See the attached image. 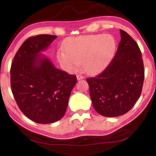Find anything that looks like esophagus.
<instances>
[{
	"label": "esophagus",
	"mask_w": 156,
	"mask_h": 156,
	"mask_svg": "<svg viewBox=\"0 0 156 156\" xmlns=\"http://www.w3.org/2000/svg\"><path fill=\"white\" fill-rule=\"evenodd\" d=\"M76 77H77V80H81V79H83L84 78V76H83V75H81V74H78L77 75V76H76Z\"/></svg>",
	"instance_id": "1"
}]
</instances>
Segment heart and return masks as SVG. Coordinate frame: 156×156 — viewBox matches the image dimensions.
Instances as JSON below:
<instances>
[{
  "label": "heart",
  "instance_id": "1",
  "mask_svg": "<svg viewBox=\"0 0 156 156\" xmlns=\"http://www.w3.org/2000/svg\"><path fill=\"white\" fill-rule=\"evenodd\" d=\"M65 47L66 51L59 50L57 58L66 69L72 72L83 63L87 72L98 73L112 60L116 43L109 34H91L69 39Z\"/></svg>",
  "mask_w": 156,
  "mask_h": 156
}]
</instances>
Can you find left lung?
Returning a JSON list of instances; mask_svg holds the SVG:
<instances>
[{
  "mask_svg": "<svg viewBox=\"0 0 156 156\" xmlns=\"http://www.w3.org/2000/svg\"><path fill=\"white\" fill-rule=\"evenodd\" d=\"M120 32L121 41L109 65L96 77L87 78L94 109L105 117L128 112L140 96L144 83L140 49L126 31Z\"/></svg>",
  "mask_w": 156,
  "mask_h": 156,
  "instance_id": "obj_1",
  "label": "left lung"
}]
</instances>
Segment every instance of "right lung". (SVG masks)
I'll use <instances>...</instances> for the list:
<instances>
[{
	"instance_id": "1",
	"label": "right lung",
	"mask_w": 156,
	"mask_h": 156,
	"mask_svg": "<svg viewBox=\"0 0 156 156\" xmlns=\"http://www.w3.org/2000/svg\"><path fill=\"white\" fill-rule=\"evenodd\" d=\"M56 36L40 34L27 38L16 54L10 70L12 91L18 107L34 122L49 124L61 119L76 75L56 69L40 54Z\"/></svg>"
}]
</instances>
